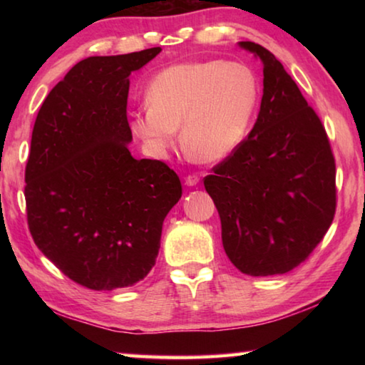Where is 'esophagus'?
Here are the masks:
<instances>
[{"instance_id":"esophagus-1","label":"esophagus","mask_w":365,"mask_h":365,"mask_svg":"<svg viewBox=\"0 0 365 365\" xmlns=\"http://www.w3.org/2000/svg\"><path fill=\"white\" fill-rule=\"evenodd\" d=\"M197 183H200V177L197 175H188L185 178V185H187V187H196Z\"/></svg>"}]
</instances>
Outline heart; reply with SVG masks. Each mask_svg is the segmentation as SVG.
I'll use <instances>...</instances> for the list:
<instances>
[{
	"mask_svg": "<svg viewBox=\"0 0 365 365\" xmlns=\"http://www.w3.org/2000/svg\"><path fill=\"white\" fill-rule=\"evenodd\" d=\"M146 98L150 104L130 114V128L151 156L163 158L182 125L185 153L200 163H217L248 135L259 104V80L243 63L191 61L158 72Z\"/></svg>",
	"mask_w": 365,
	"mask_h": 365,
	"instance_id": "b5f03b06",
	"label": "heart"
}]
</instances>
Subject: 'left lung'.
<instances>
[{"label":"left lung","instance_id":"8db88e82","mask_svg":"<svg viewBox=\"0 0 365 365\" xmlns=\"http://www.w3.org/2000/svg\"><path fill=\"white\" fill-rule=\"evenodd\" d=\"M238 46L264 66L261 109L248 138L205 178V188L235 267L280 275L304 261L331 225L335 159L322 122L280 61L252 41Z\"/></svg>","mask_w":365,"mask_h":365}]
</instances>
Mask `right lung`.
<instances>
[{
	"label": "right lung",
	"mask_w": 365,
	"mask_h": 365,
	"mask_svg": "<svg viewBox=\"0 0 365 365\" xmlns=\"http://www.w3.org/2000/svg\"><path fill=\"white\" fill-rule=\"evenodd\" d=\"M159 46L80 61L36 115L26 168L29 228L49 261L96 292L150 274L165 215L182 196L177 174L128 151L130 73Z\"/></svg>",
	"instance_id": "1"
}]
</instances>
